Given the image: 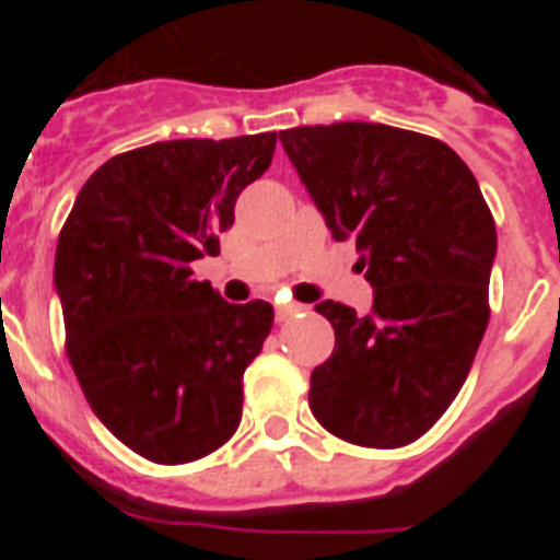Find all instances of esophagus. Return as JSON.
<instances>
[{
  "label": "esophagus",
  "instance_id": "esophagus-1",
  "mask_svg": "<svg viewBox=\"0 0 560 560\" xmlns=\"http://www.w3.org/2000/svg\"><path fill=\"white\" fill-rule=\"evenodd\" d=\"M296 311H303V305H296V303H280L275 308V314H277V323H285V319H289V316H294Z\"/></svg>",
  "mask_w": 560,
  "mask_h": 560
}]
</instances>
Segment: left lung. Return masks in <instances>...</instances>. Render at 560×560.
<instances>
[{"instance_id": "left-lung-1", "label": "left lung", "mask_w": 560, "mask_h": 560, "mask_svg": "<svg viewBox=\"0 0 560 560\" xmlns=\"http://www.w3.org/2000/svg\"><path fill=\"white\" fill-rule=\"evenodd\" d=\"M280 142L373 285L368 316L316 305L336 348L311 373V412L355 446H407L457 398L488 328L491 210L468 165L427 133L334 122L285 128Z\"/></svg>"}]
</instances>
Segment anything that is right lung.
<instances>
[{
  "mask_svg": "<svg viewBox=\"0 0 560 560\" xmlns=\"http://www.w3.org/2000/svg\"><path fill=\"white\" fill-rule=\"evenodd\" d=\"M275 145L266 131L117 153L89 176L58 235L69 364L103 427L151 463L207 457L241 423L244 373L275 308L224 303L190 264L219 255L237 196Z\"/></svg>",
  "mask_w": 560,
  "mask_h": 560,
  "instance_id": "add662e5",
  "label": "right lung"
}]
</instances>
